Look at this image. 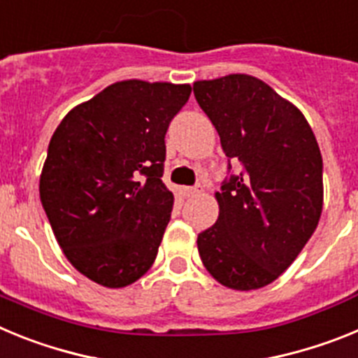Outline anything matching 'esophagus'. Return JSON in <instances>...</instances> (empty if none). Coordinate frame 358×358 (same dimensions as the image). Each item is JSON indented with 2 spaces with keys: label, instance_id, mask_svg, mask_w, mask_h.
I'll return each mask as SVG.
<instances>
[{
  "label": "esophagus",
  "instance_id": "1",
  "mask_svg": "<svg viewBox=\"0 0 358 358\" xmlns=\"http://www.w3.org/2000/svg\"><path fill=\"white\" fill-rule=\"evenodd\" d=\"M182 194H185V197H194V195L201 194V186H186V188H182Z\"/></svg>",
  "mask_w": 358,
  "mask_h": 358
}]
</instances>
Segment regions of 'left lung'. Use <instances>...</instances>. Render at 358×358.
I'll use <instances>...</instances> for the list:
<instances>
[{
  "mask_svg": "<svg viewBox=\"0 0 358 358\" xmlns=\"http://www.w3.org/2000/svg\"><path fill=\"white\" fill-rule=\"evenodd\" d=\"M194 94L229 159L215 195L218 218L199 233V255L218 283L262 289L285 273L317 227L321 150L301 110L260 78L199 80ZM233 160L243 166L238 174Z\"/></svg>",
  "mask_w": 358,
  "mask_h": 358,
  "instance_id": "1",
  "label": "left lung"
}]
</instances>
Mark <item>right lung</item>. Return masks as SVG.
<instances>
[{"mask_svg": "<svg viewBox=\"0 0 358 358\" xmlns=\"http://www.w3.org/2000/svg\"><path fill=\"white\" fill-rule=\"evenodd\" d=\"M192 87L123 80L71 109L53 132L39 194L69 264L120 289L156 260L173 194L161 181L164 134Z\"/></svg>", "mask_w": 358, "mask_h": 358, "instance_id": "add662e5", "label": "right lung"}]
</instances>
